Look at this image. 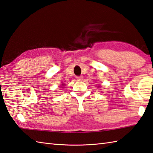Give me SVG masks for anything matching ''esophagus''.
Returning <instances> with one entry per match:
<instances>
[{
	"label": "esophagus",
	"instance_id": "obj_1",
	"mask_svg": "<svg viewBox=\"0 0 153 153\" xmlns=\"http://www.w3.org/2000/svg\"><path fill=\"white\" fill-rule=\"evenodd\" d=\"M77 81H82V80H83V77H82V76L77 77Z\"/></svg>",
	"mask_w": 153,
	"mask_h": 153
}]
</instances>
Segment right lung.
I'll list each match as a JSON object with an SVG mask.
<instances>
[{
  "label": "right lung",
  "instance_id": "right-lung-1",
  "mask_svg": "<svg viewBox=\"0 0 153 153\" xmlns=\"http://www.w3.org/2000/svg\"><path fill=\"white\" fill-rule=\"evenodd\" d=\"M63 85H64V84H63Z\"/></svg>",
  "mask_w": 153,
  "mask_h": 153
}]
</instances>
